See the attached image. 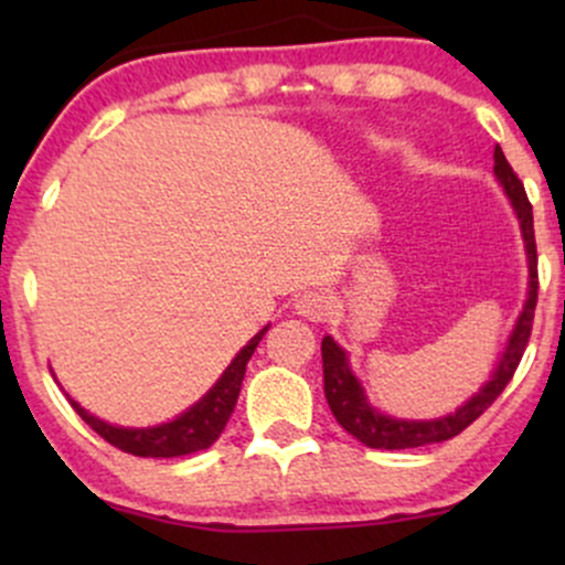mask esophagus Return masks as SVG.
Listing matches in <instances>:
<instances>
[{"label": "esophagus", "mask_w": 565, "mask_h": 565, "mask_svg": "<svg viewBox=\"0 0 565 565\" xmlns=\"http://www.w3.org/2000/svg\"><path fill=\"white\" fill-rule=\"evenodd\" d=\"M295 310L310 321H323L332 310V297L327 291H305V295L297 297Z\"/></svg>", "instance_id": "1"}]
</instances>
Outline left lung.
I'll return each instance as SVG.
<instances>
[{"label": "left lung", "instance_id": "8db88e82", "mask_svg": "<svg viewBox=\"0 0 565 565\" xmlns=\"http://www.w3.org/2000/svg\"><path fill=\"white\" fill-rule=\"evenodd\" d=\"M494 174L499 185L508 193L512 210H515L518 223H521L523 242H526V257H529V300L523 305L521 316H518L515 329H512L508 348H504L502 359L491 380L472 395L470 401H465L457 412L449 417L440 419H395L382 414L366 401L364 387L355 380V374L350 372L348 355L332 337H323L321 342V359H323V393H327V404L332 408V414L353 438H359L361 444L369 449H417L425 444H440V440H449L465 430V427L476 423L478 417L497 401V395L508 387V382L515 374L518 364L523 359V350L529 345L531 337V323H534V308H536V289H540V276H536V242H534V215H531V201L526 196V188H523L518 174L512 172V167L504 159L502 148H494Z\"/></svg>", "mask_w": 565, "mask_h": 565}]
</instances>
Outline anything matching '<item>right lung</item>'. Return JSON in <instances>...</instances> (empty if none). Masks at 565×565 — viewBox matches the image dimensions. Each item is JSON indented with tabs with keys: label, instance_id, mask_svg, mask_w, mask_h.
<instances>
[{
	"label": "right lung",
	"instance_id": "1",
	"mask_svg": "<svg viewBox=\"0 0 565 565\" xmlns=\"http://www.w3.org/2000/svg\"><path fill=\"white\" fill-rule=\"evenodd\" d=\"M268 332V327L260 329L252 337L246 345L238 350L236 359L231 361V366L225 369L223 377H220L212 391L193 404L188 412L174 417L172 423L157 425V427H119L111 423H103L95 414H89L87 408H82L74 398L71 406L76 408V414L87 423L100 438H106L108 444L116 449L135 454V457H185V454L204 451L220 438V433L228 425L233 406H236L238 393H242V380L249 364L252 353L260 345L263 334Z\"/></svg>",
	"mask_w": 565,
	"mask_h": 565
}]
</instances>
